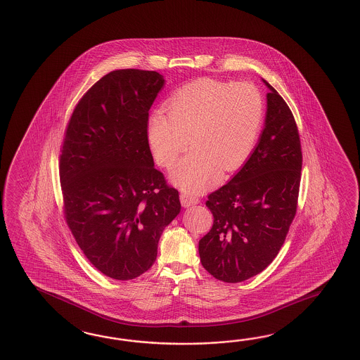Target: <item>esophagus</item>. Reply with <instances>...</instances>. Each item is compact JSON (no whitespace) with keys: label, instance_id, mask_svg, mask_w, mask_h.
I'll use <instances>...</instances> for the list:
<instances>
[{"label":"esophagus","instance_id":"esophagus-1","mask_svg":"<svg viewBox=\"0 0 360 360\" xmlns=\"http://www.w3.org/2000/svg\"><path fill=\"white\" fill-rule=\"evenodd\" d=\"M180 201L184 207H189L192 205H197L200 202V198H198V195L192 194V193L183 192L180 194Z\"/></svg>","mask_w":360,"mask_h":360}]
</instances>
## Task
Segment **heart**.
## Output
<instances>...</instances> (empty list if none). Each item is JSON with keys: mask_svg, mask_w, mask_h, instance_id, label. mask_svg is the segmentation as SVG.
<instances>
[{"mask_svg": "<svg viewBox=\"0 0 360 360\" xmlns=\"http://www.w3.org/2000/svg\"><path fill=\"white\" fill-rule=\"evenodd\" d=\"M166 111L167 115L155 111L148 120L153 157L162 167H171L191 143L192 150L171 179L184 191L200 193L215 179L217 168L233 171L250 155L263 124L264 100L248 82L200 79L177 89Z\"/></svg>", "mask_w": 360, "mask_h": 360, "instance_id": "1", "label": "heart"}]
</instances>
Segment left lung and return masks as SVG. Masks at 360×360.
I'll use <instances>...</instances> for the list:
<instances>
[{
  "instance_id": "1",
  "label": "left lung",
  "mask_w": 360,
  "mask_h": 360,
  "mask_svg": "<svg viewBox=\"0 0 360 360\" xmlns=\"http://www.w3.org/2000/svg\"><path fill=\"white\" fill-rule=\"evenodd\" d=\"M267 93L258 145L231 181L210 194L214 224L200 240L202 266L224 283H241L276 258L297 212L301 140L292 111L276 89Z\"/></svg>"
}]
</instances>
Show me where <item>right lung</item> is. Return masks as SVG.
I'll use <instances>...</instances> for the list:
<instances>
[{"mask_svg":"<svg viewBox=\"0 0 360 360\" xmlns=\"http://www.w3.org/2000/svg\"><path fill=\"white\" fill-rule=\"evenodd\" d=\"M163 85L157 71H111L79 101L65 132V219L84 255L115 280L154 264L163 229L181 209L179 192L154 167L146 134Z\"/></svg>","mask_w":360,"mask_h":360,"instance_id":"1","label":"right lung"}]
</instances>
